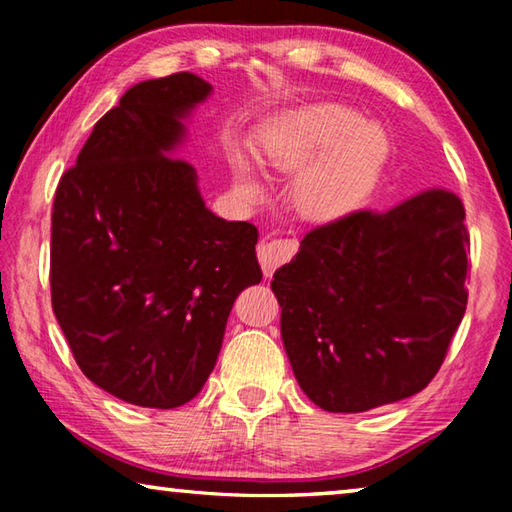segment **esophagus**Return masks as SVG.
Listing matches in <instances>:
<instances>
[{
  "mask_svg": "<svg viewBox=\"0 0 512 512\" xmlns=\"http://www.w3.org/2000/svg\"><path fill=\"white\" fill-rule=\"evenodd\" d=\"M296 253H298V239H264L262 244L257 246L259 266H262L266 277H271L277 266L289 262Z\"/></svg>",
  "mask_w": 512,
  "mask_h": 512,
  "instance_id": "34e87169",
  "label": "esophagus"
}]
</instances>
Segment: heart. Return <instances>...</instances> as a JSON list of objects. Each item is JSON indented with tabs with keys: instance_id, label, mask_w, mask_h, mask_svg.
<instances>
[{
	"instance_id": "obj_1",
	"label": "heart",
	"mask_w": 512,
	"mask_h": 512,
	"mask_svg": "<svg viewBox=\"0 0 512 512\" xmlns=\"http://www.w3.org/2000/svg\"><path fill=\"white\" fill-rule=\"evenodd\" d=\"M268 167L299 173L298 210L316 223H336L370 203L384 176L391 142L379 124L363 121L359 110L343 103H320L282 121L264 142ZM248 196L259 185L244 176Z\"/></svg>"
}]
</instances>
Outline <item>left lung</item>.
Masks as SVG:
<instances>
[{"instance_id":"8db88e82","label":"left lung","mask_w":512,"mask_h":512,"mask_svg":"<svg viewBox=\"0 0 512 512\" xmlns=\"http://www.w3.org/2000/svg\"><path fill=\"white\" fill-rule=\"evenodd\" d=\"M461 198L431 189L318 225L271 282L293 375L311 402L361 413L427 388L467 307Z\"/></svg>"}]
</instances>
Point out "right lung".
I'll return each mask as SVG.
<instances>
[{"label": "right lung", "mask_w": 512, "mask_h": 512, "mask_svg": "<svg viewBox=\"0 0 512 512\" xmlns=\"http://www.w3.org/2000/svg\"><path fill=\"white\" fill-rule=\"evenodd\" d=\"M212 85L178 72L133 85L60 178L51 307L83 375L128 404L176 409L201 393L241 291L259 284L257 228L205 207L171 155Z\"/></svg>", "instance_id": "1"}]
</instances>
